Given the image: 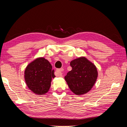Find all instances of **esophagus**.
<instances>
[{"label":"esophagus","instance_id":"obj_1","mask_svg":"<svg viewBox=\"0 0 127 127\" xmlns=\"http://www.w3.org/2000/svg\"><path fill=\"white\" fill-rule=\"evenodd\" d=\"M64 69L63 68H61V69H58L56 70V74L57 76H62V72L63 71Z\"/></svg>","mask_w":127,"mask_h":127}]
</instances>
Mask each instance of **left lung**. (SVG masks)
<instances>
[{
  "label": "left lung",
  "mask_w": 127,
  "mask_h": 127,
  "mask_svg": "<svg viewBox=\"0 0 127 127\" xmlns=\"http://www.w3.org/2000/svg\"><path fill=\"white\" fill-rule=\"evenodd\" d=\"M70 64L72 70L64 77L69 89L77 95L88 93L97 78L96 66L85 57L74 59Z\"/></svg>",
  "instance_id": "obj_1"
}]
</instances>
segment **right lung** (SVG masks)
I'll list each match as a JSON object with an SVG mask.
<instances>
[{"mask_svg": "<svg viewBox=\"0 0 127 127\" xmlns=\"http://www.w3.org/2000/svg\"><path fill=\"white\" fill-rule=\"evenodd\" d=\"M54 70L48 60L39 57L29 63L24 72V78L29 89L38 95L48 92L52 78H55Z\"/></svg>", "mask_w": 127, "mask_h": 127, "instance_id": "right-lung-1", "label": "right lung"}]
</instances>
